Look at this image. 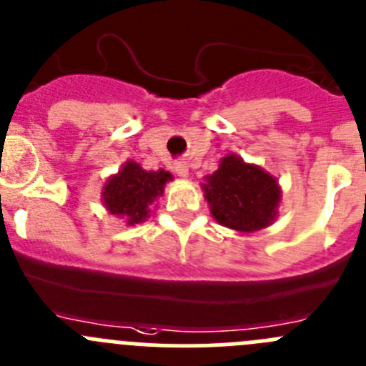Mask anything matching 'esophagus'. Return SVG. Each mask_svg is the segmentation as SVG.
<instances>
[{"instance_id": "34e87169", "label": "esophagus", "mask_w": 366, "mask_h": 366, "mask_svg": "<svg viewBox=\"0 0 366 366\" xmlns=\"http://www.w3.org/2000/svg\"><path fill=\"white\" fill-rule=\"evenodd\" d=\"M174 169H176L177 176H181V177H187V176H189V165H187L185 161H177L176 167H174Z\"/></svg>"}]
</instances>
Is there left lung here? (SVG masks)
<instances>
[{"instance_id":"left-lung-1","label":"left lung","mask_w":366,"mask_h":366,"mask_svg":"<svg viewBox=\"0 0 366 366\" xmlns=\"http://www.w3.org/2000/svg\"><path fill=\"white\" fill-rule=\"evenodd\" d=\"M205 179L201 187L210 214L223 227L244 234L256 232L267 229L277 217L281 189L276 177L261 167L229 154Z\"/></svg>"}]
</instances>
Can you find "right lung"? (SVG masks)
<instances>
[{"label": "right lung", "instance_id": "1", "mask_svg": "<svg viewBox=\"0 0 366 366\" xmlns=\"http://www.w3.org/2000/svg\"><path fill=\"white\" fill-rule=\"evenodd\" d=\"M172 174L159 169L156 172L142 169L136 161H127L122 170L109 177L103 187V205L114 216H119L127 224L143 223L150 214V205L163 196L167 181Z\"/></svg>", "mask_w": 366, "mask_h": 366}]
</instances>
